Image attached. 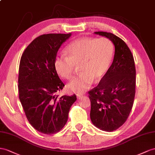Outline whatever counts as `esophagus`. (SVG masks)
<instances>
[{"label":"esophagus","mask_w":155,"mask_h":155,"mask_svg":"<svg viewBox=\"0 0 155 155\" xmlns=\"http://www.w3.org/2000/svg\"><path fill=\"white\" fill-rule=\"evenodd\" d=\"M83 96V94H77V97H82Z\"/></svg>","instance_id":"1"}]
</instances>
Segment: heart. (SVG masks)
I'll use <instances>...</instances> for the list:
<instances>
[{
  "mask_svg": "<svg viewBox=\"0 0 155 155\" xmlns=\"http://www.w3.org/2000/svg\"><path fill=\"white\" fill-rule=\"evenodd\" d=\"M67 58L58 57L54 66L58 74L67 80L74 77L79 66L81 74L69 82L67 90L82 93L105 77L114 55V46L107 38H81L71 42L65 49Z\"/></svg>",
  "mask_w": 155,
  "mask_h": 155,
  "instance_id": "obj_1",
  "label": "heart"
}]
</instances>
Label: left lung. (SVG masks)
Returning <instances> with one entry per match:
<instances>
[{
  "instance_id": "left-lung-1",
  "label": "left lung",
  "mask_w": 155,
  "mask_h": 155,
  "mask_svg": "<svg viewBox=\"0 0 155 155\" xmlns=\"http://www.w3.org/2000/svg\"><path fill=\"white\" fill-rule=\"evenodd\" d=\"M95 34L114 44V59L105 77L88 92L90 118L94 125L106 132L120 127L128 118L136 94V67L133 55L124 41L113 33Z\"/></svg>"
}]
</instances>
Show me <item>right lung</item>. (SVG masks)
Wrapping results in <instances>:
<instances>
[{"mask_svg": "<svg viewBox=\"0 0 155 155\" xmlns=\"http://www.w3.org/2000/svg\"><path fill=\"white\" fill-rule=\"evenodd\" d=\"M71 35L45 34L37 37L21 55L19 67V98L33 128L50 135L66 124L76 95L59 97L56 92L65 84L59 78L54 61L61 45Z\"/></svg>", "mask_w": 155, "mask_h": 155, "instance_id": "right-lung-1", "label": "right lung"}]
</instances>
